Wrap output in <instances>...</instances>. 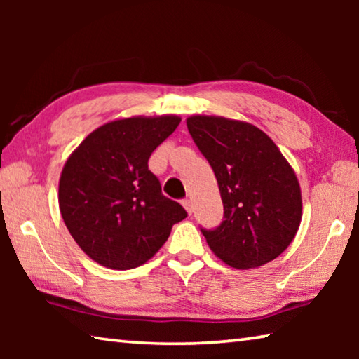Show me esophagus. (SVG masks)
Instances as JSON below:
<instances>
[{"mask_svg":"<svg viewBox=\"0 0 359 359\" xmlns=\"http://www.w3.org/2000/svg\"><path fill=\"white\" fill-rule=\"evenodd\" d=\"M182 204H184V208L187 209V212H188V214H191V212H193V204H191V201H190V199H188V198H185V199H184V201H182Z\"/></svg>","mask_w":359,"mask_h":359,"instance_id":"34e87169","label":"esophagus"}]
</instances>
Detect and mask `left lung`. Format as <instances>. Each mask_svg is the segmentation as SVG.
<instances>
[{
  "label": "left lung",
  "mask_w": 359,
  "mask_h": 359,
  "mask_svg": "<svg viewBox=\"0 0 359 359\" xmlns=\"http://www.w3.org/2000/svg\"><path fill=\"white\" fill-rule=\"evenodd\" d=\"M187 126L215 174L223 201L220 224L201 228L210 250L236 269L276 259L301 223V188L288 161L250 123L194 115Z\"/></svg>",
  "instance_id": "left-lung-1"
}]
</instances>
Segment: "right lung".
<instances>
[{
    "instance_id": "obj_1",
    "label": "right lung",
    "mask_w": 359,
    "mask_h": 359,
    "mask_svg": "<svg viewBox=\"0 0 359 359\" xmlns=\"http://www.w3.org/2000/svg\"><path fill=\"white\" fill-rule=\"evenodd\" d=\"M180 123L175 115L115 120L83 139L63 168L60 212L101 266L133 269L160 250L187 210L161 193L149 158Z\"/></svg>"
}]
</instances>
